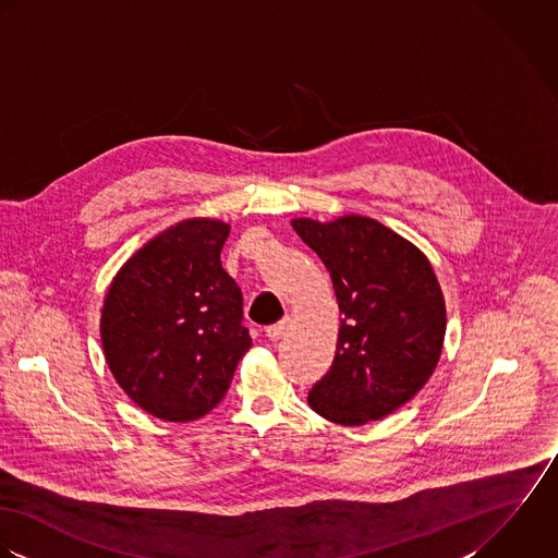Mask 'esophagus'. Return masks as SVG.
I'll return each instance as SVG.
<instances>
[{"label": "esophagus", "instance_id": "1", "mask_svg": "<svg viewBox=\"0 0 558 558\" xmlns=\"http://www.w3.org/2000/svg\"><path fill=\"white\" fill-rule=\"evenodd\" d=\"M289 324H291V319L289 317H284L282 322H278V324H274V326H269L267 330H265V335H267V338L269 340H280V338H284L287 336V332H289Z\"/></svg>", "mask_w": 558, "mask_h": 558}]
</instances>
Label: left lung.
Returning a JSON list of instances; mask_svg holds the SVG:
<instances>
[{"label": "left lung", "instance_id": "left-lung-1", "mask_svg": "<svg viewBox=\"0 0 558 558\" xmlns=\"http://www.w3.org/2000/svg\"><path fill=\"white\" fill-rule=\"evenodd\" d=\"M291 226L330 271L342 315L330 371L308 405L357 427L405 405L438 366L445 295L429 258L392 228L364 216Z\"/></svg>", "mask_w": 558, "mask_h": 558}]
</instances>
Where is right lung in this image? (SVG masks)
<instances>
[{
    "label": "right lung",
    "mask_w": 558,
    "mask_h": 558,
    "mask_svg": "<svg viewBox=\"0 0 558 558\" xmlns=\"http://www.w3.org/2000/svg\"><path fill=\"white\" fill-rule=\"evenodd\" d=\"M230 226L211 218L174 223L146 241L113 276L101 342L113 379L155 418L209 414L252 347L243 298L223 271Z\"/></svg>",
    "instance_id": "add662e5"
}]
</instances>
